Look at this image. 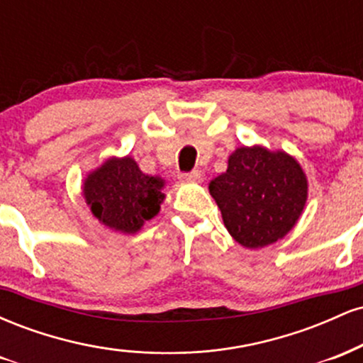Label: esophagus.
<instances>
[{
  "mask_svg": "<svg viewBox=\"0 0 363 363\" xmlns=\"http://www.w3.org/2000/svg\"><path fill=\"white\" fill-rule=\"evenodd\" d=\"M182 182H201L203 179V174L201 170H193V172H186V174H181L179 176Z\"/></svg>",
  "mask_w": 363,
  "mask_h": 363,
  "instance_id": "obj_1",
  "label": "esophagus"
}]
</instances>
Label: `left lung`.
I'll return each mask as SVG.
<instances>
[{
	"mask_svg": "<svg viewBox=\"0 0 363 363\" xmlns=\"http://www.w3.org/2000/svg\"><path fill=\"white\" fill-rule=\"evenodd\" d=\"M228 234L247 249L283 239L307 201V177L285 152L254 145L228 157L227 172L210 182Z\"/></svg>",
	"mask_w": 363,
	"mask_h": 363,
	"instance_id": "obj_1",
	"label": "left lung"
}]
</instances>
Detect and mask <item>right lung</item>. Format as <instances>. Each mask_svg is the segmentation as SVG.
Returning <instances> with one entry per match:
<instances>
[{"mask_svg":"<svg viewBox=\"0 0 363 363\" xmlns=\"http://www.w3.org/2000/svg\"><path fill=\"white\" fill-rule=\"evenodd\" d=\"M165 181L143 174L131 157L106 160L83 182V198L99 222L116 232L136 234L160 211Z\"/></svg>","mask_w":363,"mask_h":363,"instance_id":"1","label":"right lung"}]
</instances>
